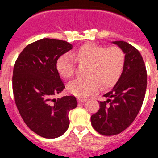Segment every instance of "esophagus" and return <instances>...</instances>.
<instances>
[{
	"instance_id": "1",
	"label": "esophagus",
	"mask_w": 158,
	"mask_h": 158,
	"mask_svg": "<svg viewBox=\"0 0 158 158\" xmlns=\"http://www.w3.org/2000/svg\"><path fill=\"white\" fill-rule=\"evenodd\" d=\"M87 99H85V98H78V102L79 103H85Z\"/></svg>"
}]
</instances>
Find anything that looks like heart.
I'll list each match as a JSON object with an SVG mask.
<instances>
[{
	"label": "heart",
	"mask_w": 158,
	"mask_h": 158,
	"mask_svg": "<svg viewBox=\"0 0 158 158\" xmlns=\"http://www.w3.org/2000/svg\"><path fill=\"white\" fill-rule=\"evenodd\" d=\"M62 54L56 62V69L65 79L75 75L76 61L88 63L87 77L76 79L67 84V90L73 95L85 97L98 91L99 85L106 89L113 87L120 79L125 64V54L119 46L99 45L87 42L73 52Z\"/></svg>",
	"instance_id": "b5f03b06"
}]
</instances>
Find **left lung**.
Returning a JSON list of instances; mask_svg holds the SVG:
<instances>
[{
    "mask_svg": "<svg viewBox=\"0 0 158 158\" xmlns=\"http://www.w3.org/2000/svg\"><path fill=\"white\" fill-rule=\"evenodd\" d=\"M125 54V64L113 89L104 95L99 109L91 117V125L104 136H114L125 130L140 111L147 87V72L138 50L124 41H116Z\"/></svg>",
    "mask_w": 158,
    "mask_h": 158,
    "instance_id": "left-lung-1",
    "label": "left lung"
}]
</instances>
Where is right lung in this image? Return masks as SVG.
Here are the masks:
<instances>
[{
	"mask_svg": "<svg viewBox=\"0 0 158 158\" xmlns=\"http://www.w3.org/2000/svg\"><path fill=\"white\" fill-rule=\"evenodd\" d=\"M71 49L66 41L43 38L26 46L14 64L13 92L18 112L26 125L45 138L62 136L70 124L69 112L77 107L73 95L54 98L65 88L56 62Z\"/></svg>",
	"mask_w": 158,
	"mask_h": 158,
	"instance_id": "right-lung-1",
	"label": "right lung"
}]
</instances>
